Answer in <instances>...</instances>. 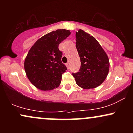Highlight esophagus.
<instances>
[{"label": "esophagus", "instance_id": "esophagus-1", "mask_svg": "<svg viewBox=\"0 0 133 133\" xmlns=\"http://www.w3.org/2000/svg\"><path fill=\"white\" fill-rule=\"evenodd\" d=\"M65 65H66V66H67V68H68V69H69V63H67Z\"/></svg>", "mask_w": 133, "mask_h": 133}]
</instances>
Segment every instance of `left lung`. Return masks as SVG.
<instances>
[{
    "instance_id": "1",
    "label": "left lung",
    "mask_w": 133,
    "mask_h": 133,
    "mask_svg": "<svg viewBox=\"0 0 133 133\" xmlns=\"http://www.w3.org/2000/svg\"><path fill=\"white\" fill-rule=\"evenodd\" d=\"M76 37L81 68L79 72L72 73V76L79 87L93 89L106 79L109 72V58L97 41L89 34L79 29Z\"/></svg>"
}]
</instances>
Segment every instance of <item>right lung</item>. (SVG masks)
I'll return each mask as SVG.
<instances>
[{
  "label": "right lung",
  "mask_w": 133,
  "mask_h": 133,
  "mask_svg": "<svg viewBox=\"0 0 133 133\" xmlns=\"http://www.w3.org/2000/svg\"><path fill=\"white\" fill-rule=\"evenodd\" d=\"M70 34L69 30H54L38 39L30 49L24 69L27 77L37 89L49 91L60 85L67 68L61 61L59 44Z\"/></svg>",
  "instance_id": "right-lung-1"
}]
</instances>
